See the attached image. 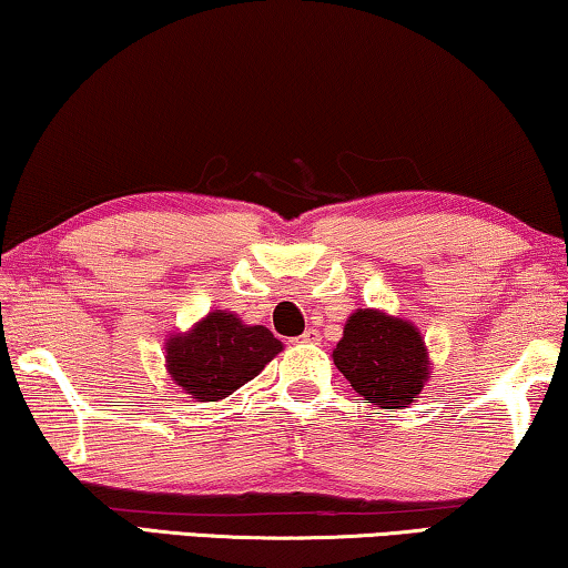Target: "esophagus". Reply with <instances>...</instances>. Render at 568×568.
I'll return each instance as SVG.
<instances>
[{"mask_svg":"<svg viewBox=\"0 0 568 568\" xmlns=\"http://www.w3.org/2000/svg\"><path fill=\"white\" fill-rule=\"evenodd\" d=\"M303 344H311V342H318V332H313V328H308V332H303L301 336Z\"/></svg>","mask_w":568,"mask_h":568,"instance_id":"esophagus-1","label":"esophagus"}]
</instances>
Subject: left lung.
Wrapping results in <instances>:
<instances>
[{"label": "left lung", "mask_w": 568, "mask_h": 568, "mask_svg": "<svg viewBox=\"0 0 568 568\" xmlns=\"http://www.w3.org/2000/svg\"><path fill=\"white\" fill-rule=\"evenodd\" d=\"M332 357L354 390L379 408H408L430 377L420 328L379 308H357L346 318Z\"/></svg>", "instance_id": "left-lung-1"}]
</instances>
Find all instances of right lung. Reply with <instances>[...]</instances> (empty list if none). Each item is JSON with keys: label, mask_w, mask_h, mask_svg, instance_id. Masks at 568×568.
<instances>
[{"label": "right lung", "mask_w": 568, "mask_h": 568, "mask_svg": "<svg viewBox=\"0 0 568 568\" xmlns=\"http://www.w3.org/2000/svg\"><path fill=\"white\" fill-rule=\"evenodd\" d=\"M283 352V342L265 326L244 324L232 311H211L189 332L165 338V369L185 395L219 403L255 379Z\"/></svg>", "instance_id": "add662e5"}]
</instances>
